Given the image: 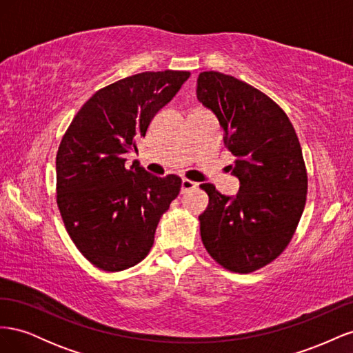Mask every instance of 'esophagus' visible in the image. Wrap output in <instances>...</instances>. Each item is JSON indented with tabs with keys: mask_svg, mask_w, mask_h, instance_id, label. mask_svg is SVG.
I'll use <instances>...</instances> for the list:
<instances>
[{
	"mask_svg": "<svg viewBox=\"0 0 353 353\" xmlns=\"http://www.w3.org/2000/svg\"><path fill=\"white\" fill-rule=\"evenodd\" d=\"M196 187H197V184L193 183V181L183 178V183H181V193H187V191L194 190Z\"/></svg>",
	"mask_w": 353,
	"mask_h": 353,
	"instance_id": "esophagus-1",
	"label": "esophagus"
}]
</instances>
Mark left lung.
Listing matches in <instances>:
<instances>
[{
  "mask_svg": "<svg viewBox=\"0 0 353 353\" xmlns=\"http://www.w3.org/2000/svg\"><path fill=\"white\" fill-rule=\"evenodd\" d=\"M197 100L218 117L240 181L236 196L200 185L209 196L199 216L201 241L223 268L249 274L279 258L301 221L307 193L302 147L280 105L230 74L201 72Z\"/></svg>",
  "mask_w": 353,
  "mask_h": 353,
  "instance_id": "obj_1",
  "label": "left lung"
}]
</instances>
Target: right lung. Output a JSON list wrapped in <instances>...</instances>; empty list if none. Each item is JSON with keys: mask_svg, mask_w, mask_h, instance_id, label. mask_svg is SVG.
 Masks as SVG:
<instances>
[{"mask_svg": "<svg viewBox=\"0 0 353 353\" xmlns=\"http://www.w3.org/2000/svg\"><path fill=\"white\" fill-rule=\"evenodd\" d=\"M188 78L184 70L143 72L108 85L82 105L60 143V215L78 250L103 271L141 262L179 194V176H156L137 162L128 169L125 154Z\"/></svg>", "mask_w": 353, "mask_h": 353, "instance_id": "right-lung-1", "label": "right lung"}]
</instances>
